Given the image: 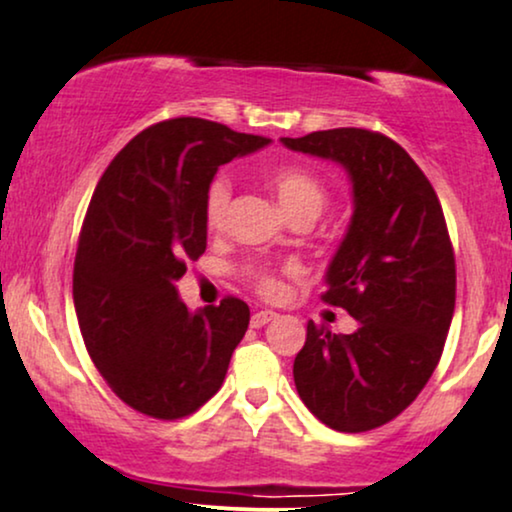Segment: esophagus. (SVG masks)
Here are the masks:
<instances>
[{
	"label": "esophagus",
	"instance_id": "1",
	"mask_svg": "<svg viewBox=\"0 0 512 512\" xmlns=\"http://www.w3.org/2000/svg\"><path fill=\"white\" fill-rule=\"evenodd\" d=\"M277 317V313H272V310H258V313L251 315V327L254 329H261L265 324L272 322Z\"/></svg>",
	"mask_w": 512,
	"mask_h": 512
}]
</instances>
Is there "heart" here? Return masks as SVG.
<instances>
[{"label":"heart","mask_w":512,"mask_h":512,"mask_svg":"<svg viewBox=\"0 0 512 512\" xmlns=\"http://www.w3.org/2000/svg\"><path fill=\"white\" fill-rule=\"evenodd\" d=\"M268 181L275 190L277 199H280L282 209L287 211L291 218L296 216H320L324 204H327V188L324 183L310 171L301 167H291V164H282V167H275L268 174ZM232 197V183L228 176H216L214 181L209 183L207 197H204V218H207V225L211 230H218L228 216ZM251 282L258 294L275 298L280 296L282 282L272 275L270 270L256 268L251 270Z\"/></svg>","instance_id":"heart-1"}]
</instances>
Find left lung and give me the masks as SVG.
I'll return each mask as SVG.
<instances>
[{
	"label": "left lung",
	"instance_id": "left-lung-1",
	"mask_svg": "<svg viewBox=\"0 0 512 512\" xmlns=\"http://www.w3.org/2000/svg\"><path fill=\"white\" fill-rule=\"evenodd\" d=\"M334 159L353 181L355 214L327 270L322 301L360 322L331 334L308 322L294 381L338 433H367L400 416L440 362L456 303V261L433 185L393 138L369 129L282 138Z\"/></svg>",
	"mask_w": 512,
	"mask_h": 512
}]
</instances>
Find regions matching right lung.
<instances>
[{
	"mask_svg": "<svg viewBox=\"0 0 512 512\" xmlns=\"http://www.w3.org/2000/svg\"><path fill=\"white\" fill-rule=\"evenodd\" d=\"M268 143L209 119H164L131 138L96 185L72 298L96 369L145 416L185 418L223 386L249 305L225 296L190 315L176 282L207 249L204 197L218 167Z\"/></svg>",
	"mask_w": 512,
	"mask_h": 512,
	"instance_id": "right-lung-1",
	"label": "right lung"
}]
</instances>
